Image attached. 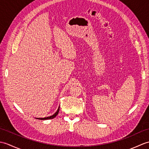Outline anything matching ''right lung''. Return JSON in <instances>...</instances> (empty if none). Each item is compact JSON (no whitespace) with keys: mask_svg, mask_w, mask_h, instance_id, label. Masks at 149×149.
<instances>
[{"mask_svg":"<svg viewBox=\"0 0 149 149\" xmlns=\"http://www.w3.org/2000/svg\"><path fill=\"white\" fill-rule=\"evenodd\" d=\"M59 106L58 107V110H57V111L54 113L52 115L50 116H47V117H44V118H36V119H38V120H49V119H52L54 118H55V117L58 115V114L59 113Z\"/></svg>","mask_w":149,"mask_h":149,"instance_id":"obj_1","label":"right lung"}]
</instances>
